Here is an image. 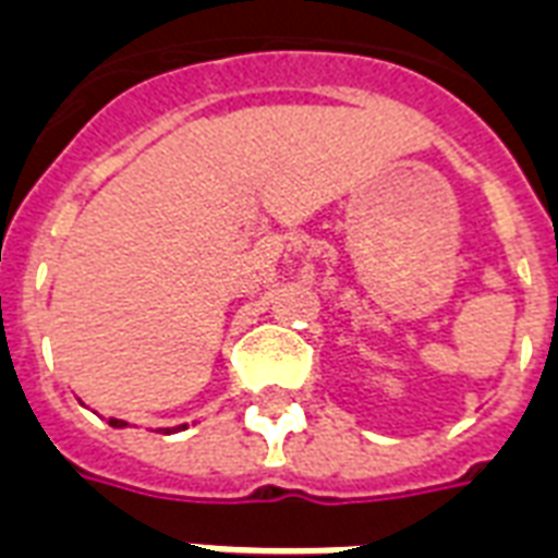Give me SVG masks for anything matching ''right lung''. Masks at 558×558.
Listing matches in <instances>:
<instances>
[{"instance_id":"obj_1","label":"right lung","mask_w":558,"mask_h":558,"mask_svg":"<svg viewBox=\"0 0 558 558\" xmlns=\"http://www.w3.org/2000/svg\"><path fill=\"white\" fill-rule=\"evenodd\" d=\"M110 427H125V421H119V418H110ZM186 427V424H184Z\"/></svg>"}]
</instances>
